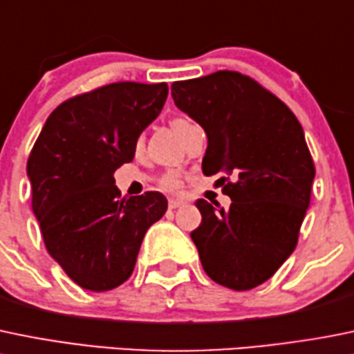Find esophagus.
<instances>
[{"label":"esophagus","mask_w":354,"mask_h":354,"mask_svg":"<svg viewBox=\"0 0 354 354\" xmlns=\"http://www.w3.org/2000/svg\"><path fill=\"white\" fill-rule=\"evenodd\" d=\"M185 202L183 201H178V198H171L169 201V209H176V207H181Z\"/></svg>","instance_id":"obj_1"}]
</instances>
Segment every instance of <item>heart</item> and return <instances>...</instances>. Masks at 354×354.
<instances>
[{
  "instance_id": "1",
  "label": "heart",
  "mask_w": 354,
  "mask_h": 354,
  "mask_svg": "<svg viewBox=\"0 0 354 354\" xmlns=\"http://www.w3.org/2000/svg\"><path fill=\"white\" fill-rule=\"evenodd\" d=\"M185 122H187L185 119H174V121L171 122V126H173V129L176 131V129L180 128L181 124H185ZM162 187L166 188V190H169V192H178L181 188L180 176H178V174H174V173L167 174V176L162 180Z\"/></svg>"
}]
</instances>
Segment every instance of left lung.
<instances>
[{"instance_id":"obj_1","label":"left lung","mask_w":354,"mask_h":354,"mask_svg":"<svg viewBox=\"0 0 354 354\" xmlns=\"http://www.w3.org/2000/svg\"><path fill=\"white\" fill-rule=\"evenodd\" d=\"M174 105L204 128L205 176L223 173L228 211L195 202L190 233L204 272L219 286H261L294 252L310 207L315 164L299 121L282 100L233 71L176 81Z\"/></svg>"}]
</instances>
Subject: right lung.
I'll list each match as a JSON object with an SVG mask.
<instances>
[{
    "label": "right lung",
    "mask_w": 354,
    "mask_h": 354,
    "mask_svg": "<svg viewBox=\"0 0 354 354\" xmlns=\"http://www.w3.org/2000/svg\"><path fill=\"white\" fill-rule=\"evenodd\" d=\"M166 98V82H112L77 95L51 112L30 150L27 176L44 245L82 289L124 283L147 230L166 212L159 192L121 197L114 185Z\"/></svg>",
    "instance_id": "1"
}]
</instances>
